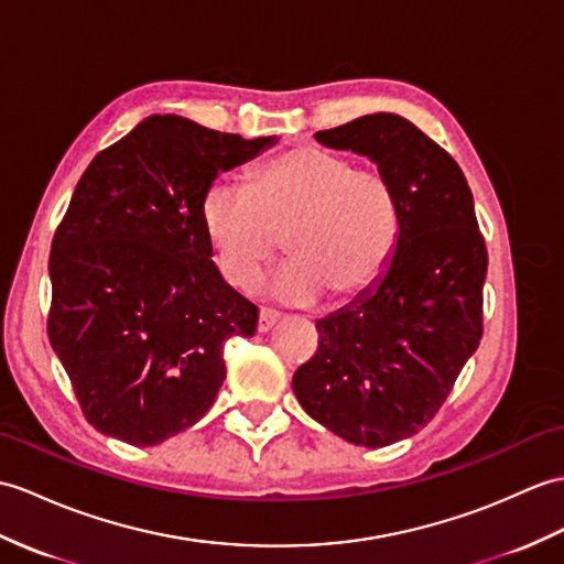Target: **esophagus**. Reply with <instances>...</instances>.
<instances>
[{
  "instance_id": "obj_1",
  "label": "esophagus",
  "mask_w": 564,
  "mask_h": 564,
  "mask_svg": "<svg viewBox=\"0 0 564 564\" xmlns=\"http://www.w3.org/2000/svg\"><path fill=\"white\" fill-rule=\"evenodd\" d=\"M279 319H281V314L279 312H273V310H267V307H261L259 310V322H257V332L259 334H267V332H271L273 326L279 324Z\"/></svg>"
}]
</instances>
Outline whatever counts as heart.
I'll list each match as a JSON object with an SVG mask.
<instances>
[{
	"mask_svg": "<svg viewBox=\"0 0 564 564\" xmlns=\"http://www.w3.org/2000/svg\"><path fill=\"white\" fill-rule=\"evenodd\" d=\"M202 226L230 285L254 283L283 238L293 259L269 283L271 295L310 305L329 293L344 303L384 276L399 245L401 206L382 170L295 147L261 163L247 192L223 182L208 189Z\"/></svg>",
	"mask_w": 564,
	"mask_h": 564,
	"instance_id": "obj_1",
	"label": "heart"
}]
</instances>
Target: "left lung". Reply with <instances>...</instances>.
Masks as SVG:
<instances>
[{
  "instance_id": "1",
  "label": "left lung",
  "mask_w": 564,
  "mask_h": 564,
  "mask_svg": "<svg viewBox=\"0 0 564 564\" xmlns=\"http://www.w3.org/2000/svg\"><path fill=\"white\" fill-rule=\"evenodd\" d=\"M314 137L368 155L401 206L387 273L317 322V352L293 375L307 415L377 449L425 427L476 352L488 250L462 167L405 117L375 112Z\"/></svg>"
}]
</instances>
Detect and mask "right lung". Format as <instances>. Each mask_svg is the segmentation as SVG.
Here are the masks:
<instances>
[{
  "instance_id": "obj_1",
  "label": "right lung",
  "mask_w": 564,
  "mask_h": 564,
  "mask_svg": "<svg viewBox=\"0 0 564 564\" xmlns=\"http://www.w3.org/2000/svg\"><path fill=\"white\" fill-rule=\"evenodd\" d=\"M271 143L151 115L78 180L52 238L47 336L102 435L153 447L192 427L226 379L223 344L254 336L259 310L212 261L202 204Z\"/></svg>"
}]
</instances>
